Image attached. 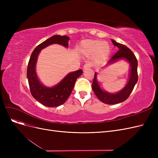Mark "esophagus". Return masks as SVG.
Wrapping results in <instances>:
<instances>
[{"mask_svg":"<svg viewBox=\"0 0 158 158\" xmlns=\"http://www.w3.org/2000/svg\"><path fill=\"white\" fill-rule=\"evenodd\" d=\"M91 67V64H85L84 65V67H83V70H87L88 69H89Z\"/></svg>","mask_w":158,"mask_h":158,"instance_id":"esophagus-1","label":"esophagus"}]
</instances>
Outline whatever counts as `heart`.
<instances>
[{
  "mask_svg": "<svg viewBox=\"0 0 158 158\" xmlns=\"http://www.w3.org/2000/svg\"><path fill=\"white\" fill-rule=\"evenodd\" d=\"M78 51L84 56H92L94 63L100 65L107 59L111 52V47L105 41L85 40L81 41L78 45Z\"/></svg>",
  "mask_w": 158,
  "mask_h": 158,
  "instance_id": "b5f03b06",
  "label": "heart"
}]
</instances>
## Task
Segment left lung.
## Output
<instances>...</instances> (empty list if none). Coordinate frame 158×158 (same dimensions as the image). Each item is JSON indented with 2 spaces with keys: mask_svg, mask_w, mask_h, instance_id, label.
I'll use <instances>...</instances> for the list:
<instances>
[{
  "mask_svg": "<svg viewBox=\"0 0 158 158\" xmlns=\"http://www.w3.org/2000/svg\"><path fill=\"white\" fill-rule=\"evenodd\" d=\"M111 41L114 46L117 47L118 49V51L109 60L107 65L113 64L120 60H125L130 64L131 69L127 84L121 90L114 94L107 92L106 90L102 89L97 79V73H95L92 83L94 92L100 101L109 105L117 104L125 102L132 92L134 87L138 81V61L135 55L127 46L119 44L113 40H111Z\"/></svg>",
  "mask_w": 158,
  "mask_h": 158,
  "instance_id": "obj_1",
  "label": "left lung"
}]
</instances>
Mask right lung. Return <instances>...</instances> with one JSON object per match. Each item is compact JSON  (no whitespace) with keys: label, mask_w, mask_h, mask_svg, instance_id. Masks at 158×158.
<instances>
[{"label":"right lung","mask_w":158,"mask_h":158,"mask_svg":"<svg viewBox=\"0 0 158 158\" xmlns=\"http://www.w3.org/2000/svg\"><path fill=\"white\" fill-rule=\"evenodd\" d=\"M70 38L66 35H55L37 45L32 52L27 69V78L32 96L44 106L55 107L63 104L72 92L76 80L82 74V70L70 73L61 81L52 87H47L43 84L36 73V63L40 51L52 44H58L69 47Z\"/></svg>","instance_id":"obj_1"}]
</instances>
